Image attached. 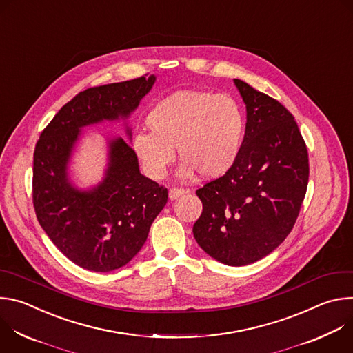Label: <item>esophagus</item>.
<instances>
[{"instance_id": "1", "label": "esophagus", "mask_w": 353, "mask_h": 353, "mask_svg": "<svg viewBox=\"0 0 353 353\" xmlns=\"http://www.w3.org/2000/svg\"><path fill=\"white\" fill-rule=\"evenodd\" d=\"M185 194V190L184 188H170L169 190V199L170 201H174V199H177L179 196H181V195H184Z\"/></svg>"}]
</instances>
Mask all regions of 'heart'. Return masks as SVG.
Instances as JSON below:
<instances>
[{
  "label": "heart",
  "instance_id": "obj_1",
  "mask_svg": "<svg viewBox=\"0 0 353 353\" xmlns=\"http://www.w3.org/2000/svg\"><path fill=\"white\" fill-rule=\"evenodd\" d=\"M150 132H138L132 149L143 172L154 180L165 177L176 150L183 159L177 174L195 173L214 180L232 170L239 159L245 120L236 100L205 90L174 92L150 109Z\"/></svg>",
  "mask_w": 353,
  "mask_h": 353
}]
</instances>
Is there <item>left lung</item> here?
I'll return each instance as SVG.
<instances>
[{
  "label": "left lung",
  "mask_w": 353,
  "mask_h": 353,
  "mask_svg": "<svg viewBox=\"0 0 353 353\" xmlns=\"http://www.w3.org/2000/svg\"><path fill=\"white\" fill-rule=\"evenodd\" d=\"M247 121L237 162L196 190L203 214L198 245L216 261L241 267L268 256L290 233L309 183V155L294 117L265 93L233 81Z\"/></svg>",
  "instance_id": "left-lung-1"
}]
</instances>
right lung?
<instances>
[{"label":"right lung","instance_id":"1","mask_svg":"<svg viewBox=\"0 0 353 353\" xmlns=\"http://www.w3.org/2000/svg\"><path fill=\"white\" fill-rule=\"evenodd\" d=\"M157 81L155 75L89 88L78 93L43 130L33 154V205L37 221L61 253L94 272L130 263L150 225L168 203V188L139 172L134 149L121 137L108 138L102 181L82 190L68 169L82 128L125 123Z\"/></svg>","mask_w":353,"mask_h":353}]
</instances>
